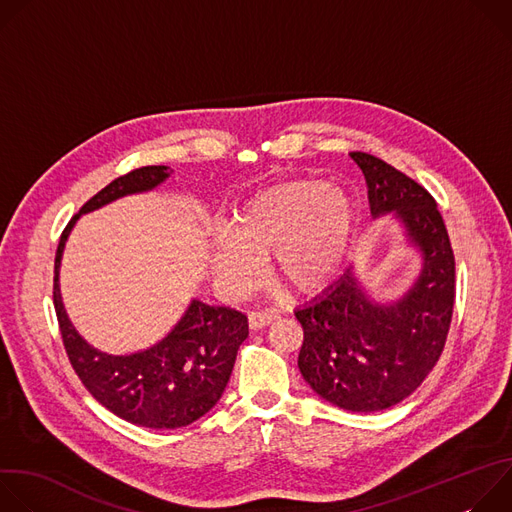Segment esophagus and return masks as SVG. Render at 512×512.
<instances>
[{
	"instance_id": "obj_1",
	"label": "esophagus",
	"mask_w": 512,
	"mask_h": 512,
	"mask_svg": "<svg viewBox=\"0 0 512 512\" xmlns=\"http://www.w3.org/2000/svg\"><path fill=\"white\" fill-rule=\"evenodd\" d=\"M273 320H277V312L275 310H259V312H251L249 314V326L253 330H261V328L269 326Z\"/></svg>"
}]
</instances>
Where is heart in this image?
Listing matches in <instances>:
<instances>
[{"mask_svg":"<svg viewBox=\"0 0 512 512\" xmlns=\"http://www.w3.org/2000/svg\"><path fill=\"white\" fill-rule=\"evenodd\" d=\"M356 227L352 196L322 180H289L259 190L214 235L208 263L229 294H241L273 259L275 275L294 291L326 285L340 269Z\"/></svg>","mask_w":512,"mask_h":512,"instance_id":"1","label":"heart"}]
</instances>
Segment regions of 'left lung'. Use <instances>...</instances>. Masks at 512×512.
I'll return each instance as SVG.
<instances>
[{
  "label": "left lung",
  "instance_id": "8db88e82",
  "mask_svg": "<svg viewBox=\"0 0 512 512\" xmlns=\"http://www.w3.org/2000/svg\"><path fill=\"white\" fill-rule=\"evenodd\" d=\"M350 158L367 180L373 216L393 214L421 267L399 298L381 300L352 263L296 310L304 328L298 367L324 401L375 413L409 397L440 358L454 312L456 263L444 218L423 186L371 154Z\"/></svg>",
  "mask_w": 512,
  "mask_h": 512
}]
</instances>
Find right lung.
I'll list each match as a JSON object with an SVG mask.
<instances>
[{"label":"right lung","mask_w":512,"mask_h":512,"mask_svg":"<svg viewBox=\"0 0 512 512\" xmlns=\"http://www.w3.org/2000/svg\"><path fill=\"white\" fill-rule=\"evenodd\" d=\"M170 174L168 166H145L113 180L72 216L54 259V310L72 369L103 407L150 429L186 427L221 401L237 350L249 336L247 316L229 306H210L192 298L176 326L156 344L129 354L103 352L79 334L66 314L60 263L66 241L83 214L125 196L152 192Z\"/></svg>","instance_id":"right-lung-1"}]
</instances>
